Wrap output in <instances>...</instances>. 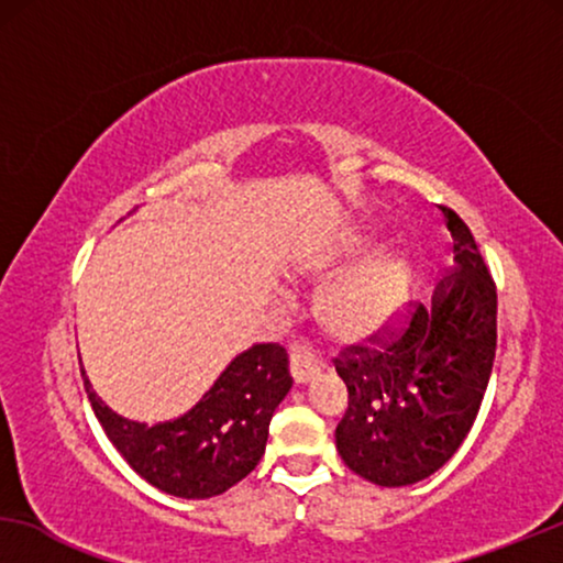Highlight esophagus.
<instances>
[{"label":"esophagus","instance_id":"1","mask_svg":"<svg viewBox=\"0 0 563 563\" xmlns=\"http://www.w3.org/2000/svg\"><path fill=\"white\" fill-rule=\"evenodd\" d=\"M289 372H291V379L297 384H307L310 379H314V376H320L322 361L314 356L310 349L295 343L289 349Z\"/></svg>","mask_w":563,"mask_h":563}]
</instances>
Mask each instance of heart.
I'll return each instance as SVG.
<instances>
[{"instance_id": "heart-1", "label": "heart", "mask_w": 563, "mask_h": 563, "mask_svg": "<svg viewBox=\"0 0 563 563\" xmlns=\"http://www.w3.org/2000/svg\"><path fill=\"white\" fill-rule=\"evenodd\" d=\"M368 243L366 233H353L338 249V258H351ZM405 253L399 245H382L372 256L341 276L322 297V320L343 338H364L391 318L405 289Z\"/></svg>"}]
</instances>
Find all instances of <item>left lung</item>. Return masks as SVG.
<instances>
[{
  "label": "left lung",
  "mask_w": 563,
  "mask_h": 563,
  "mask_svg": "<svg viewBox=\"0 0 563 563\" xmlns=\"http://www.w3.org/2000/svg\"><path fill=\"white\" fill-rule=\"evenodd\" d=\"M453 266L426 307L412 305L387 341L335 358L349 410L335 428L345 466L379 487L435 474L472 430L497 351V289L472 230L441 207Z\"/></svg>",
  "instance_id": "8db88e82"
}]
</instances>
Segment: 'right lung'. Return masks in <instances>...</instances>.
I'll return each mask as SVG.
<instances>
[{
  "label": "right lung",
  "instance_id": "add662e5",
  "mask_svg": "<svg viewBox=\"0 0 563 563\" xmlns=\"http://www.w3.org/2000/svg\"><path fill=\"white\" fill-rule=\"evenodd\" d=\"M84 389L120 456L153 487L184 499L222 495L245 479L266 451L268 422L291 389L279 343H256L230 361L202 399L176 420L135 422L112 412L91 382Z\"/></svg>",
  "mask_w": 563,
  "mask_h": 563
}]
</instances>
